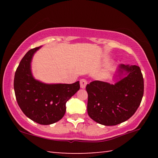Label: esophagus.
Segmentation results:
<instances>
[{
	"label": "esophagus",
	"mask_w": 158,
	"mask_h": 158,
	"mask_svg": "<svg viewBox=\"0 0 158 158\" xmlns=\"http://www.w3.org/2000/svg\"><path fill=\"white\" fill-rule=\"evenodd\" d=\"M88 84V82L85 79H81L80 80V86H81V89H85V85Z\"/></svg>",
	"instance_id": "esophagus-1"
}]
</instances>
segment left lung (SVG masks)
<instances>
[{
  "mask_svg": "<svg viewBox=\"0 0 158 158\" xmlns=\"http://www.w3.org/2000/svg\"><path fill=\"white\" fill-rule=\"evenodd\" d=\"M118 72L127 74L115 84L93 81L86 85L87 111L98 123L111 126L132 117L143 95V78L137 65H119Z\"/></svg>",
  "mask_w": 158,
  "mask_h": 158,
  "instance_id": "8db88e82",
  "label": "left lung"
}]
</instances>
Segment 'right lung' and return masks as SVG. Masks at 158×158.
Masks as SVG:
<instances>
[{"label": "right lung", "mask_w": 158, "mask_h": 158, "mask_svg": "<svg viewBox=\"0 0 158 158\" xmlns=\"http://www.w3.org/2000/svg\"><path fill=\"white\" fill-rule=\"evenodd\" d=\"M40 47L29 50L21 59L14 79L16 99L21 111L37 123L50 125L62 118L66 102L80 89L79 81L72 84H46L31 74L33 56Z\"/></svg>", "instance_id": "right-lung-1"}]
</instances>
